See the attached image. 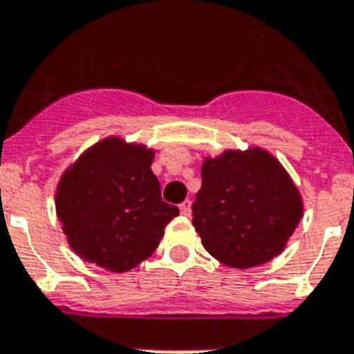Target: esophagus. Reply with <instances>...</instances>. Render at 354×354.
<instances>
[{
    "mask_svg": "<svg viewBox=\"0 0 354 354\" xmlns=\"http://www.w3.org/2000/svg\"><path fill=\"white\" fill-rule=\"evenodd\" d=\"M180 212L183 216H191V200H185V202L180 203Z\"/></svg>",
    "mask_w": 354,
    "mask_h": 354,
    "instance_id": "34e87169",
    "label": "esophagus"
}]
</instances>
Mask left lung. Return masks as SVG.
I'll use <instances>...</instances> for the list:
<instances>
[{
    "instance_id": "8db88e82",
    "label": "left lung",
    "mask_w": 354,
    "mask_h": 354,
    "mask_svg": "<svg viewBox=\"0 0 354 354\" xmlns=\"http://www.w3.org/2000/svg\"><path fill=\"white\" fill-rule=\"evenodd\" d=\"M301 216L298 187L266 149H227L203 158L192 225L205 251L223 266L249 269L271 261Z\"/></svg>"
}]
</instances>
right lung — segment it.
Instances as JSON below:
<instances>
[{
  "instance_id": "right-lung-1",
  "label": "right lung",
  "mask_w": 354,
  "mask_h": 354,
  "mask_svg": "<svg viewBox=\"0 0 354 354\" xmlns=\"http://www.w3.org/2000/svg\"><path fill=\"white\" fill-rule=\"evenodd\" d=\"M154 151L109 136L63 172L56 214L77 257L111 272L131 271L160 245L178 207L162 200Z\"/></svg>"
}]
</instances>
